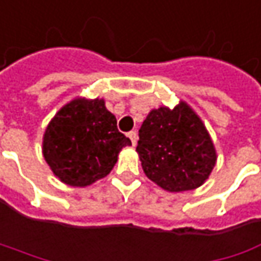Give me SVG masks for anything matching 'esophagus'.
<instances>
[{
  "mask_svg": "<svg viewBox=\"0 0 261 261\" xmlns=\"http://www.w3.org/2000/svg\"><path fill=\"white\" fill-rule=\"evenodd\" d=\"M128 137H130L133 146H136V144H137V131H130V133H128Z\"/></svg>",
  "mask_w": 261,
  "mask_h": 261,
  "instance_id": "obj_1",
  "label": "esophagus"
}]
</instances>
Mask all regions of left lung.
<instances>
[{
  "instance_id": "obj_1",
  "label": "left lung",
  "mask_w": 261,
  "mask_h": 261,
  "mask_svg": "<svg viewBox=\"0 0 261 261\" xmlns=\"http://www.w3.org/2000/svg\"><path fill=\"white\" fill-rule=\"evenodd\" d=\"M136 150L147 178L172 193L200 187L216 164L209 133L184 102L174 109L150 111L139 130Z\"/></svg>"
}]
</instances>
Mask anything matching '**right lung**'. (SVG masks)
Masks as SVG:
<instances>
[{"instance_id":"add662e5","label":"right lung","mask_w":261,"mask_h":261,"mask_svg":"<svg viewBox=\"0 0 261 261\" xmlns=\"http://www.w3.org/2000/svg\"><path fill=\"white\" fill-rule=\"evenodd\" d=\"M130 144L103 99H74L46 127L43 158L63 182L86 187L108 175L119 150Z\"/></svg>"}]
</instances>
